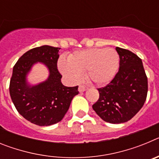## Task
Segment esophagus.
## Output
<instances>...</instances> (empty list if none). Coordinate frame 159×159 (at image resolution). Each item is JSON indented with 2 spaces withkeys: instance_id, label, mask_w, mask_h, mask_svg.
I'll use <instances>...</instances> for the list:
<instances>
[{
  "instance_id": "esophagus-1",
  "label": "esophagus",
  "mask_w": 159,
  "mask_h": 159,
  "mask_svg": "<svg viewBox=\"0 0 159 159\" xmlns=\"http://www.w3.org/2000/svg\"><path fill=\"white\" fill-rule=\"evenodd\" d=\"M88 89V88H87L86 86H84V85H80V86H79V92H85L86 90Z\"/></svg>"
}]
</instances>
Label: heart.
Wrapping results in <instances>:
<instances>
[{"instance_id":"obj_1","label":"heart","mask_w":159,"mask_h":159,"mask_svg":"<svg viewBox=\"0 0 159 159\" xmlns=\"http://www.w3.org/2000/svg\"><path fill=\"white\" fill-rule=\"evenodd\" d=\"M119 65V56L114 48H88L76 51L60 59V72L71 82H77L81 73L86 71L88 80L96 85H104L116 75Z\"/></svg>"}]
</instances>
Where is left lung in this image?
<instances>
[{
  "instance_id": "1",
  "label": "left lung",
  "mask_w": 159,
  "mask_h": 159,
  "mask_svg": "<svg viewBox=\"0 0 159 159\" xmlns=\"http://www.w3.org/2000/svg\"><path fill=\"white\" fill-rule=\"evenodd\" d=\"M119 69L104 88H98L99 98L93 110L107 123L129 121L143 107L148 91V83L142 60L127 49L116 47Z\"/></svg>"
}]
</instances>
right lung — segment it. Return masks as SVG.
I'll return each mask as SVG.
<instances>
[{
	"instance_id": "1",
	"label": "right lung",
	"mask_w": 159,
	"mask_h": 159,
	"mask_svg": "<svg viewBox=\"0 0 159 159\" xmlns=\"http://www.w3.org/2000/svg\"><path fill=\"white\" fill-rule=\"evenodd\" d=\"M60 48L48 45L32 48L20 57L12 70L9 93L14 106L25 119L38 126H50L61 121L69 108L73 97L78 95V86L65 87L57 69ZM37 62L49 71L45 81L30 85L27 73Z\"/></svg>"
}]
</instances>
